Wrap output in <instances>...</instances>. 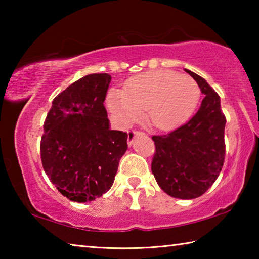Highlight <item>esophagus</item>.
<instances>
[{
	"mask_svg": "<svg viewBox=\"0 0 259 259\" xmlns=\"http://www.w3.org/2000/svg\"><path fill=\"white\" fill-rule=\"evenodd\" d=\"M138 135H144V133L142 131H138V130H130L128 133V145H133L134 143V139L137 137Z\"/></svg>",
	"mask_w": 259,
	"mask_h": 259,
	"instance_id": "34e87169",
	"label": "esophagus"
}]
</instances>
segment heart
<instances>
[{
  "label": "heart",
  "mask_w": 259,
  "mask_h": 259,
  "mask_svg": "<svg viewBox=\"0 0 259 259\" xmlns=\"http://www.w3.org/2000/svg\"><path fill=\"white\" fill-rule=\"evenodd\" d=\"M201 96L194 78L172 71H153L131 78L123 89L111 90L107 104L122 124L129 125L144 115L160 130H169L192 115Z\"/></svg>",
  "instance_id": "b5f03b06"
}]
</instances>
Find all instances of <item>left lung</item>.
Listing matches in <instances>:
<instances>
[{"label":"left lung","mask_w":259,"mask_h":259,"mask_svg":"<svg viewBox=\"0 0 259 259\" xmlns=\"http://www.w3.org/2000/svg\"><path fill=\"white\" fill-rule=\"evenodd\" d=\"M185 71L198 83L204 98L185 124L166 135L153 136L155 153L152 172L166 194L190 200L207 192L222 171L226 117L216 91L203 77Z\"/></svg>","instance_id":"8db88e82"}]
</instances>
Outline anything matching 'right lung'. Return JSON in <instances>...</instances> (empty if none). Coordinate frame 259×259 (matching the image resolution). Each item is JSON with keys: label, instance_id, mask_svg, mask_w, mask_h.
Wrapping results in <instances>:
<instances>
[{"label": "right lung", "instance_id": "1", "mask_svg": "<svg viewBox=\"0 0 259 259\" xmlns=\"http://www.w3.org/2000/svg\"><path fill=\"white\" fill-rule=\"evenodd\" d=\"M109 74H89L52 100L41 138V160L50 182L68 200L87 202L112 187L128 134L111 130L105 98Z\"/></svg>", "mask_w": 259, "mask_h": 259}]
</instances>
